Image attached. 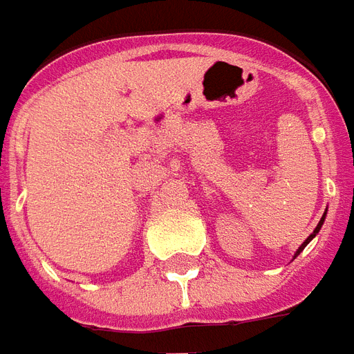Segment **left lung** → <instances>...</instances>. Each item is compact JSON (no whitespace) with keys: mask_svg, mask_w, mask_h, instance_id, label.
Listing matches in <instances>:
<instances>
[{"mask_svg":"<svg viewBox=\"0 0 354 354\" xmlns=\"http://www.w3.org/2000/svg\"><path fill=\"white\" fill-rule=\"evenodd\" d=\"M324 216H326V214H324ZM324 216H322V218H320V222H319V225H317V227H315V231H313L311 235H309V237H307V241H305L304 245H301V246H299V248H297V252H296V256H297V254H299V252H301V250H304L305 246L309 245V241H311V239H313V237H315V235H317V233H319V230H320V225H322V222H324Z\"/></svg>","mask_w":354,"mask_h":354,"instance_id":"left-lung-1","label":"left lung"}]
</instances>
